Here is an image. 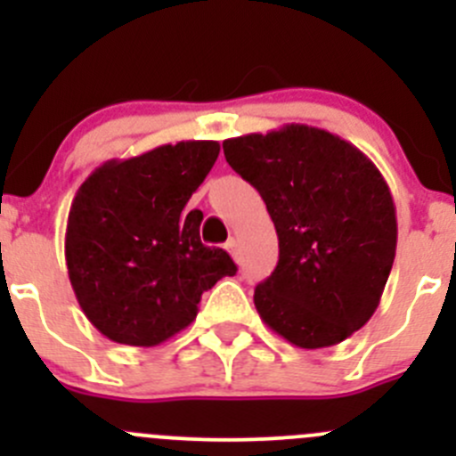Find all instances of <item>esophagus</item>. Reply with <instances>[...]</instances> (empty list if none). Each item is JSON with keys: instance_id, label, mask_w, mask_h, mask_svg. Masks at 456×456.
Returning a JSON list of instances; mask_svg holds the SVG:
<instances>
[{"instance_id": "esophagus-1", "label": "esophagus", "mask_w": 456, "mask_h": 456, "mask_svg": "<svg viewBox=\"0 0 456 456\" xmlns=\"http://www.w3.org/2000/svg\"><path fill=\"white\" fill-rule=\"evenodd\" d=\"M224 247H227V251H229V254H232L233 260H236V262L240 260V245H238L236 238H229V242Z\"/></svg>"}]
</instances>
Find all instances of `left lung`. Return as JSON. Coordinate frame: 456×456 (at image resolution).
Returning a JSON list of instances; mask_svg holds the SVG:
<instances>
[{"label": "left lung", "instance_id": "8db88e82", "mask_svg": "<svg viewBox=\"0 0 456 456\" xmlns=\"http://www.w3.org/2000/svg\"><path fill=\"white\" fill-rule=\"evenodd\" d=\"M223 150L278 233V266L254 293L262 322L306 351L351 338L379 306L397 249L379 169L353 142L300 123L227 139Z\"/></svg>", "mask_w": 456, "mask_h": 456}]
</instances>
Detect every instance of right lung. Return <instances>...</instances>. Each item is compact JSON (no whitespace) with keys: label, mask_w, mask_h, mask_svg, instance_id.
I'll return each mask as SVG.
<instances>
[{"label":"right lung","mask_w":456,"mask_h":456,"mask_svg":"<svg viewBox=\"0 0 456 456\" xmlns=\"http://www.w3.org/2000/svg\"><path fill=\"white\" fill-rule=\"evenodd\" d=\"M220 142L181 141L96 167L68 214L72 291L101 335L159 346L191 324L200 296L236 273L227 251L200 242L199 209L183 214Z\"/></svg>","instance_id":"1"}]
</instances>
